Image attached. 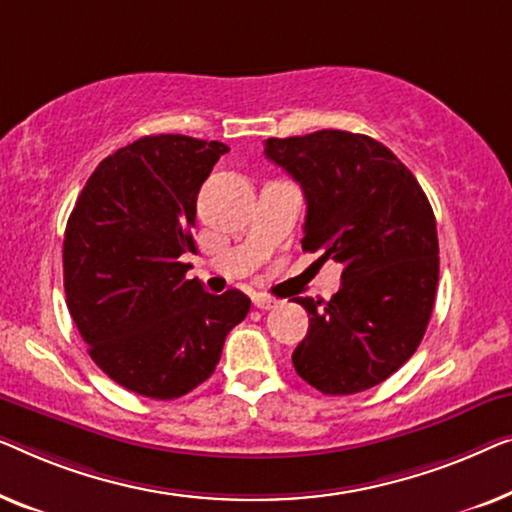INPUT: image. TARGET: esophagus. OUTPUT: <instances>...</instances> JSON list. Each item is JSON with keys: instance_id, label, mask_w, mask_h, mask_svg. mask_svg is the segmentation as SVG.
Masks as SVG:
<instances>
[{"instance_id": "obj_1", "label": "esophagus", "mask_w": 512, "mask_h": 512, "mask_svg": "<svg viewBox=\"0 0 512 512\" xmlns=\"http://www.w3.org/2000/svg\"><path fill=\"white\" fill-rule=\"evenodd\" d=\"M253 304H255L257 308H262V311H271V308H276V306H278V299L266 297V294H255V297H253Z\"/></svg>"}]
</instances>
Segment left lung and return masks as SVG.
Listing matches in <instances>:
<instances>
[{"label":"left lung","instance_id":"8db88e82","mask_svg":"<svg viewBox=\"0 0 512 512\" xmlns=\"http://www.w3.org/2000/svg\"><path fill=\"white\" fill-rule=\"evenodd\" d=\"M264 155L301 185V248L343 264L329 301L297 297L308 334L292 364L322 394L380 385L413 357L434 311L436 218L427 194L390 148L364 134L320 129L266 139Z\"/></svg>","mask_w":512,"mask_h":512}]
</instances>
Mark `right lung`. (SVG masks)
Wrapping results in <instances>:
<instances>
[{"label": "right lung", "mask_w": 512, "mask_h": 512, "mask_svg": "<svg viewBox=\"0 0 512 512\" xmlns=\"http://www.w3.org/2000/svg\"><path fill=\"white\" fill-rule=\"evenodd\" d=\"M220 141L157 134L99 162L64 232V292L88 352L125 390L178 399L211 378L250 299L187 280L197 194Z\"/></svg>", "instance_id": "obj_1"}]
</instances>
